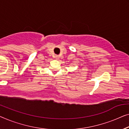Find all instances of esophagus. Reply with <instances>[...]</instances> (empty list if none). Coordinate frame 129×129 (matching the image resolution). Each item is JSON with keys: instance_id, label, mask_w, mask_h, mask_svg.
Masks as SVG:
<instances>
[{"instance_id": "esophagus-1", "label": "esophagus", "mask_w": 129, "mask_h": 129, "mask_svg": "<svg viewBox=\"0 0 129 129\" xmlns=\"http://www.w3.org/2000/svg\"><path fill=\"white\" fill-rule=\"evenodd\" d=\"M54 58H55V59H58L59 58V55H55V56H54Z\"/></svg>"}]
</instances>
